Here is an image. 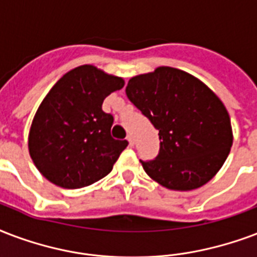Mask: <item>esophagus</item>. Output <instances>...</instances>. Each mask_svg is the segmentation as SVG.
<instances>
[{
	"instance_id": "esophagus-1",
	"label": "esophagus",
	"mask_w": 257,
	"mask_h": 257,
	"mask_svg": "<svg viewBox=\"0 0 257 257\" xmlns=\"http://www.w3.org/2000/svg\"><path fill=\"white\" fill-rule=\"evenodd\" d=\"M126 140H128L129 146L133 147V144H135V140H133V136H132V135H128V136H126Z\"/></svg>"
}]
</instances>
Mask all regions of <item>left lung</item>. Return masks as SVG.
I'll list each match as a JSON object with an SVG mask.
<instances>
[{
    "instance_id": "left-lung-1",
    "label": "left lung",
    "mask_w": 257,
    "mask_h": 257,
    "mask_svg": "<svg viewBox=\"0 0 257 257\" xmlns=\"http://www.w3.org/2000/svg\"><path fill=\"white\" fill-rule=\"evenodd\" d=\"M125 91L159 131V155L140 160L155 182L189 191L220 171L233 144L232 125L222 101L203 82L163 66L131 78Z\"/></svg>"
}]
</instances>
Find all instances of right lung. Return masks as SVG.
I'll return each instance as SVG.
<instances>
[{
  "label": "right lung",
  "mask_w": 257,
  "mask_h": 257,
  "mask_svg": "<svg viewBox=\"0 0 257 257\" xmlns=\"http://www.w3.org/2000/svg\"><path fill=\"white\" fill-rule=\"evenodd\" d=\"M122 78L83 64L64 74L43 99L29 129L33 163L51 183L81 189L102 179L113 168L126 140L110 135L113 115L103 99L122 89Z\"/></svg>",
  "instance_id": "add662e5"
}]
</instances>
